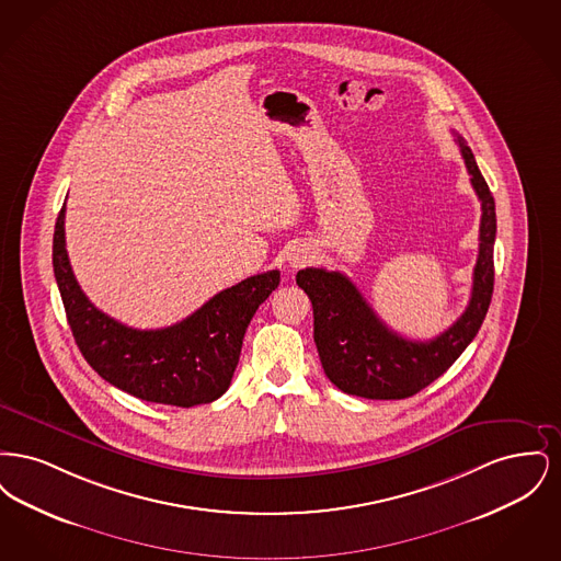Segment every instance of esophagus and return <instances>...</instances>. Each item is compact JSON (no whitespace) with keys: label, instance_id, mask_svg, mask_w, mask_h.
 Returning a JSON list of instances; mask_svg holds the SVG:
<instances>
[{"label":"esophagus","instance_id":"34e87169","mask_svg":"<svg viewBox=\"0 0 561 561\" xmlns=\"http://www.w3.org/2000/svg\"><path fill=\"white\" fill-rule=\"evenodd\" d=\"M309 259H311V250L307 245H296L288 256V263H290V267L298 268L302 267L305 263H309Z\"/></svg>","mask_w":561,"mask_h":561}]
</instances>
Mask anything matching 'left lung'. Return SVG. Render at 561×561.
Returning <instances> with one entry per match:
<instances>
[{"mask_svg": "<svg viewBox=\"0 0 561 561\" xmlns=\"http://www.w3.org/2000/svg\"><path fill=\"white\" fill-rule=\"evenodd\" d=\"M460 156L481 202L480 254L465 313L431 341L403 339L387 328L341 271L307 267L296 284L313 305V339L325 376L348 396L366 400H403L416 396L446 373L480 332L494 290V197L467 142Z\"/></svg>", "mask_w": 561, "mask_h": 561, "instance_id": "1", "label": "left lung"}]
</instances>
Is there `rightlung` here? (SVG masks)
I'll use <instances>...</instances> for the list:
<instances>
[{"instance_id":"1","label":"right lung","mask_w":561,"mask_h":561,"mask_svg":"<svg viewBox=\"0 0 561 561\" xmlns=\"http://www.w3.org/2000/svg\"><path fill=\"white\" fill-rule=\"evenodd\" d=\"M53 265L67 321L85 362L138 400L179 408L210 403L229 389L245 328L259 305L279 286V271L273 268L214 294L174 325L160 330L124 325L81 293L65 248V206L54 227Z\"/></svg>"}]
</instances>
